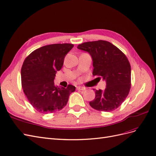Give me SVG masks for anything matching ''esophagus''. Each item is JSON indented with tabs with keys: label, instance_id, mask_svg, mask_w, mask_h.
Segmentation results:
<instances>
[{
	"label": "esophagus",
	"instance_id": "obj_1",
	"mask_svg": "<svg viewBox=\"0 0 156 156\" xmlns=\"http://www.w3.org/2000/svg\"><path fill=\"white\" fill-rule=\"evenodd\" d=\"M76 89L78 90H85L86 88L83 87H81V86H77Z\"/></svg>",
	"mask_w": 156,
	"mask_h": 156
}]
</instances>
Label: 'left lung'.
<instances>
[{
    "mask_svg": "<svg viewBox=\"0 0 156 156\" xmlns=\"http://www.w3.org/2000/svg\"><path fill=\"white\" fill-rule=\"evenodd\" d=\"M87 51L93 59V75L98 81L105 80L104 91L93 90L95 97L90 102L94 109L111 112L125 101L131 89V65L126 55L112 44L105 41L83 42L77 47Z\"/></svg>",
    "mask_w": 156,
    "mask_h": 156,
    "instance_id": "8db88e82",
    "label": "left lung"
}]
</instances>
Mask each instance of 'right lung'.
I'll list each match as a JSON object with an SVG mask.
<instances>
[{"instance_id":"obj_1","label":"right lung","mask_w":156,"mask_h":156,"mask_svg":"<svg viewBox=\"0 0 156 156\" xmlns=\"http://www.w3.org/2000/svg\"><path fill=\"white\" fill-rule=\"evenodd\" d=\"M74 47L73 44H54L37 49L26 57L21 70V86L30 105L38 112L53 113L64 108L76 87H56L57 71L63 65L64 59Z\"/></svg>"}]
</instances>
